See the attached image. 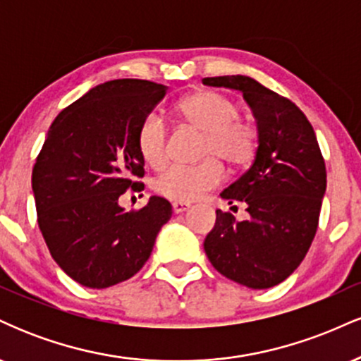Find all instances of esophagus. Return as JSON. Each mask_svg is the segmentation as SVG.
<instances>
[{"label":"esophagus","instance_id":"esophagus-1","mask_svg":"<svg viewBox=\"0 0 361 361\" xmlns=\"http://www.w3.org/2000/svg\"><path fill=\"white\" fill-rule=\"evenodd\" d=\"M190 209V204H185V202H173V212L175 214H183Z\"/></svg>","mask_w":361,"mask_h":361}]
</instances>
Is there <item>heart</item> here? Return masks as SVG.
<instances>
[{"label": "heart", "instance_id": "b5f03b06", "mask_svg": "<svg viewBox=\"0 0 361 361\" xmlns=\"http://www.w3.org/2000/svg\"><path fill=\"white\" fill-rule=\"evenodd\" d=\"M178 114L186 123L204 132L202 156H217L229 166L239 168L255 157L258 132L239 120L235 102L214 90H200L178 102ZM166 123L157 111H149L137 130V147L149 166H161L166 159ZM224 168L214 157L195 166L173 164L152 180V190L176 202H193L221 185Z\"/></svg>", "mask_w": 361, "mask_h": 361}]
</instances>
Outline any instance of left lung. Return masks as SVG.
<instances>
[{"mask_svg": "<svg viewBox=\"0 0 361 361\" xmlns=\"http://www.w3.org/2000/svg\"><path fill=\"white\" fill-rule=\"evenodd\" d=\"M204 85L241 91L258 127L251 168L221 193L229 204L243 202L250 217L238 222L217 210L207 258L229 280L275 287L297 270L317 231L326 164L316 134L295 103L250 76L204 78Z\"/></svg>", "mask_w": 361, "mask_h": 361, "instance_id": "left-lung-1", "label": "left lung"}]
</instances>
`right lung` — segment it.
<instances>
[{
  "label": "right lung",
  "instance_id": "1",
  "mask_svg": "<svg viewBox=\"0 0 361 361\" xmlns=\"http://www.w3.org/2000/svg\"><path fill=\"white\" fill-rule=\"evenodd\" d=\"M166 86L114 80L94 86L57 115L32 173L37 221L54 261L88 288H106L134 276L151 256L171 204L151 197L126 212L118 198L142 190L137 147L142 118Z\"/></svg>",
  "mask_w": 361,
  "mask_h": 361
}]
</instances>
